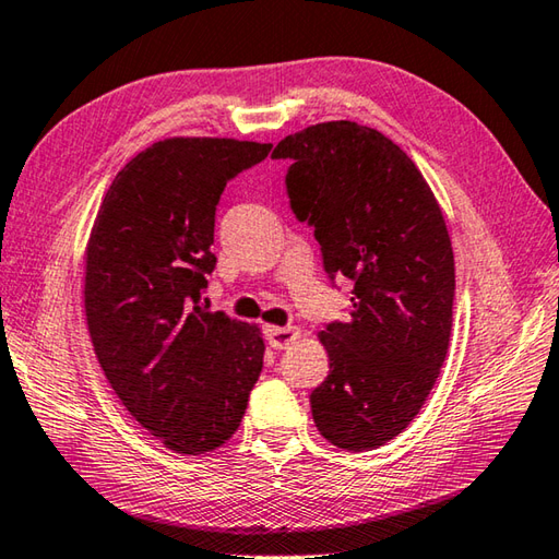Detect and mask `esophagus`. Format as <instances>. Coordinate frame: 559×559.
Here are the masks:
<instances>
[{"mask_svg": "<svg viewBox=\"0 0 559 559\" xmlns=\"http://www.w3.org/2000/svg\"><path fill=\"white\" fill-rule=\"evenodd\" d=\"M298 336H300L298 326H271V330L266 332L269 344L273 348H278V352H281V348H288Z\"/></svg>", "mask_w": 559, "mask_h": 559, "instance_id": "obj_1", "label": "esophagus"}]
</instances>
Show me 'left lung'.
<instances>
[{"label": "left lung", "mask_w": 559, "mask_h": 559, "mask_svg": "<svg viewBox=\"0 0 559 559\" xmlns=\"http://www.w3.org/2000/svg\"><path fill=\"white\" fill-rule=\"evenodd\" d=\"M286 191L314 229L330 278H352L346 322L320 342L330 376L312 390L317 429L344 451H370L417 417L448 354L455 264L445 221L407 152L368 126L330 120L281 140Z\"/></svg>", "instance_id": "obj_1"}]
</instances>
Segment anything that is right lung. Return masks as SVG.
I'll use <instances>...</instances> for the list:
<instances>
[{
  "label": "right lung",
  "mask_w": 559,
  "mask_h": 559,
  "mask_svg": "<svg viewBox=\"0 0 559 559\" xmlns=\"http://www.w3.org/2000/svg\"><path fill=\"white\" fill-rule=\"evenodd\" d=\"M269 142L169 138L116 174L86 245L84 308L98 364L140 426L183 455L237 431L264 368L257 326L207 312L215 207Z\"/></svg>",
  "instance_id": "right-lung-1"
}]
</instances>
